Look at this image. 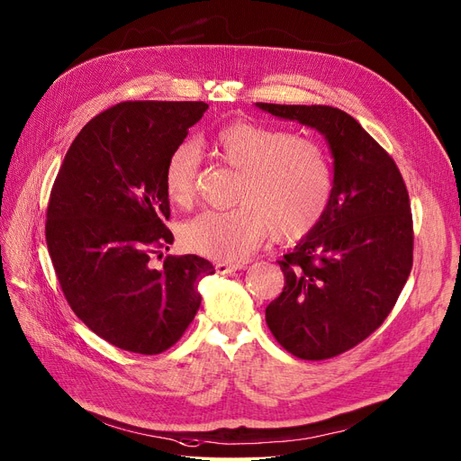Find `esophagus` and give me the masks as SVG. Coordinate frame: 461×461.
I'll list each match as a JSON object with an SVG mask.
<instances>
[{
  "instance_id": "obj_1",
  "label": "esophagus",
  "mask_w": 461,
  "mask_h": 461,
  "mask_svg": "<svg viewBox=\"0 0 461 461\" xmlns=\"http://www.w3.org/2000/svg\"><path fill=\"white\" fill-rule=\"evenodd\" d=\"M241 269H245V264H228V262H218L216 264V273H220V275L241 271Z\"/></svg>"
}]
</instances>
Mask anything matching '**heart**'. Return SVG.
<instances>
[{"mask_svg":"<svg viewBox=\"0 0 461 461\" xmlns=\"http://www.w3.org/2000/svg\"><path fill=\"white\" fill-rule=\"evenodd\" d=\"M211 149L237 171V207L203 211L183 226L186 250L212 259L249 256L273 230L276 239L294 241L311 233L324 218L333 195L328 154L314 139L288 133L250 120H231L220 128ZM199 154L194 145L176 147L164 171L166 194L186 207L195 195Z\"/></svg>","mask_w":461,"mask_h":461,"instance_id":"heart-1","label":"heart"}]
</instances>
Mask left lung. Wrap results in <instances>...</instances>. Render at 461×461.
Masks as SVG:
<instances>
[{
  "instance_id": "1",
  "label": "left lung",
  "mask_w": 461,
  "mask_h": 461,
  "mask_svg": "<svg viewBox=\"0 0 461 461\" xmlns=\"http://www.w3.org/2000/svg\"><path fill=\"white\" fill-rule=\"evenodd\" d=\"M314 128L333 156V195L320 224L280 259L285 288L266 309L273 337L302 359H328L384 322L412 267L409 192L392 156L348 113L256 104Z\"/></svg>"
}]
</instances>
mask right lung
Returning a JSON list of instances; mask_svg holds the SVG:
<instances>
[{"label":"right lung","instance_id":"add662e5","mask_svg":"<svg viewBox=\"0 0 461 461\" xmlns=\"http://www.w3.org/2000/svg\"><path fill=\"white\" fill-rule=\"evenodd\" d=\"M209 109L203 102H122L92 118L71 143L47 209V247L71 311L107 343L159 354L183 337L214 273L195 254L169 250L164 171Z\"/></svg>","mask_w":461,"mask_h":461}]
</instances>
